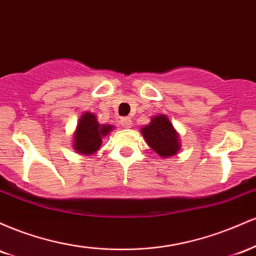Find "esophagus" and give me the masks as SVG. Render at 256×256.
<instances>
[{"instance_id":"34e87169","label":"esophagus","mask_w":256,"mask_h":256,"mask_svg":"<svg viewBox=\"0 0 256 256\" xmlns=\"http://www.w3.org/2000/svg\"><path fill=\"white\" fill-rule=\"evenodd\" d=\"M120 124H122V128H131V125H132L131 118H122L120 119Z\"/></svg>"}]
</instances>
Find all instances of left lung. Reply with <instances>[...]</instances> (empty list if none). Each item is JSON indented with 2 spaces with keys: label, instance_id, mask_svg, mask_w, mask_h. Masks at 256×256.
Segmentation results:
<instances>
[{
  "label": "left lung",
  "instance_id": "1",
  "mask_svg": "<svg viewBox=\"0 0 256 256\" xmlns=\"http://www.w3.org/2000/svg\"><path fill=\"white\" fill-rule=\"evenodd\" d=\"M140 131L149 146L162 158L172 156L179 150L178 134L166 116L152 118L150 124Z\"/></svg>",
  "mask_w": 256,
  "mask_h": 256
}]
</instances>
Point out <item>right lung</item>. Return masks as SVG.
Wrapping results in <instances>:
<instances>
[{"label":"right lung","mask_w":256,"mask_h":256,"mask_svg":"<svg viewBox=\"0 0 256 256\" xmlns=\"http://www.w3.org/2000/svg\"><path fill=\"white\" fill-rule=\"evenodd\" d=\"M112 128L110 125H100L92 113H84L79 119L74 134V150L85 155L98 150L102 137L108 134Z\"/></svg>","instance_id":"1"}]
</instances>
